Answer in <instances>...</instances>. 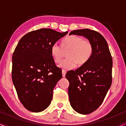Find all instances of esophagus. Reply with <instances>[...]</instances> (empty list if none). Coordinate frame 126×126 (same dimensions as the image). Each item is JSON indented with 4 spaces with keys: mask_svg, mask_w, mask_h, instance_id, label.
<instances>
[{
    "mask_svg": "<svg viewBox=\"0 0 126 126\" xmlns=\"http://www.w3.org/2000/svg\"><path fill=\"white\" fill-rule=\"evenodd\" d=\"M66 71L64 69H63L62 70V74H63V76L64 77L65 76V75H66Z\"/></svg>",
    "mask_w": 126,
    "mask_h": 126,
    "instance_id": "obj_1",
    "label": "esophagus"
}]
</instances>
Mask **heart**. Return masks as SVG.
Segmentation results:
<instances>
[{"label": "heart", "instance_id": "1", "mask_svg": "<svg viewBox=\"0 0 126 126\" xmlns=\"http://www.w3.org/2000/svg\"><path fill=\"white\" fill-rule=\"evenodd\" d=\"M68 57L63 60L59 67L65 69H72L77 64L82 65L88 61L93 52L92 45L88 39H84L79 36L72 35L65 38L62 42V46L57 43L53 44L51 47V54L54 61L58 63L68 51Z\"/></svg>", "mask_w": 126, "mask_h": 126}]
</instances>
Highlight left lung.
I'll return each instance as SVG.
<instances>
[{
	"label": "left lung",
	"instance_id": "1",
	"mask_svg": "<svg viewBox=\"0 0 126 126\" xmlns=\"http://www.w3.org/2000/svg\"><path fill=\"white\" fill-rule=\"evenodd\" d=\"M84 36L91 42L93 52L87 63L66 74L69 82L68 94L73 109L87 115L103 103L112 84V59L107 42L102 35L88 29L72 31L69 35Z\"/></svg>",
	"mask_w": 126,
	"mask_h": 126
}]
</instances>
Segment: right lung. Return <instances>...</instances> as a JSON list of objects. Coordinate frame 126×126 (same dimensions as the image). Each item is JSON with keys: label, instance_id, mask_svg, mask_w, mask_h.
<instances>
[{"label": "right lung", "instance_id": "right-lung-1", "mask_svg": "<svg viewBox=\"0 0 126 126\" xmlns=\"http://www.w3.org/2000/svg\"><path fill=\"white\" fill-rule=\"evenodd\" d=\"M68 32L41 29L19 41L12 57V79L20 102L29 111L39 112L50 104L53 89L63 76L51 47Z\"/></svg>", "mask_w": 126, "mask_h": 126}]
</instances>
